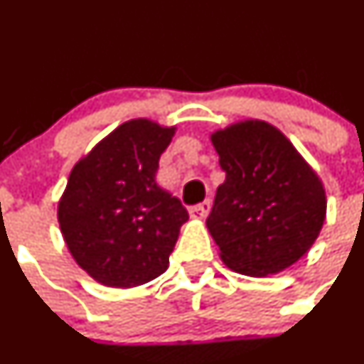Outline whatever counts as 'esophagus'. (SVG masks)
Listing matches in <instances>:
<instances>
[{"instance_id":"34e87169","label":"esophagus","mask_w":364,"mask_h":364,"mask_svg":"<svg viewBox=\"0 0 364 364\" xmlns=\"http://www.w3.org/2000/svg\"><path fill=\"white\" fill-rule=\"evenodd\" d=\"M210 208H212V205H210V201L206 199V201L199 203L196 206H191L189 215L193 218H206V215L210 213Z\"/></svg>"}]
</instances>
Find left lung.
Segmentation results:
<instances>
[{
	"label": "left lung",
	"instance_id": "8db88e82",
	"mask_svg": "<svg viewBox=\"0 0 364 364\" xmlns=\"http://www.w3.org/2000/svg\"><path fill=\"white\" fill-rule=\"evenodd\" d=\"M225 181L206 228L228 267L269 276L314 245L326 217L323 183L290 140L265 121L230 124L212 135Z\"/></svg>",
	"mask_w": 364,
	"mask_h": 364
}]
</instances>
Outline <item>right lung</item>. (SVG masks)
<instances>
[{"mask_svg": "<svg viewBox=\"0 0 364 364\" xmlns=\"http://www.w3.org/2000/svg\"><path fill=\"white\" fill-rule=\"evenodd\" d=\"M175 127L132 119L76 163L58 203L69 252L99 283L132 288L168 269L189 213L156 183Z\"/></svg>", "mask_w": 364, "mask_h": 364, "instance_id": "right-lung-1", "label": "right lung"}]
</instances>
